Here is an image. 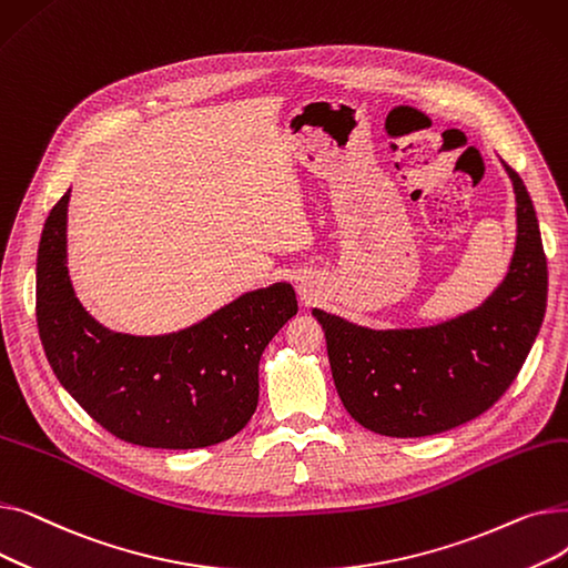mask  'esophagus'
<instances>
[{
    "mask_svg": "<svg viewBox=\"0 0 568 568\" xmlns=\"http://www.w3.org/2000/svg\"><path fill=\"white\" fill-rule=\"evenodd\" d=\"M300 294H302V300H306L308 304H311V300H313V296H315L308 283H302V285H300Z\"/></svg>",
    "mask_w": 568,
    "mask_h": 568,
    "instance_id": "obj_1",
    "label": "esophagus"
}]
</instances>
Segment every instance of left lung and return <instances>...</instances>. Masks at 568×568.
Returning <instances> with one entry per match:
<instances>
[{
    "label": "left lung",
    "mask_w": 568,
    "mask_h": 568,
    "mask_svg": "<svg viewBox=\"0 0 568 568\" xmlns=\"http://www.w3.org/2000/svg\"><path fill=\"white\" fill-rule=\"evenodd\" d=\"M516 193V251L488 300L414 329H368L313 308L338 396L354 422L389 437H426L467 424L509 389L546 315L548 266L531 197Z\"/></svg>",
    "instance_id": "left-lung-1"
}]
</instances>
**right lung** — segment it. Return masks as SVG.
Here are the masks:
<instances>
[{"label":"right lung","mask_w":568,"mask_h":568,"mask_svg":"<svg viewBox=\"0 0 568 568\" xmlns=\"http://www.w3.org/2000/svg\"><path fill=\"white\" fill-rule=\"evenodd\" d=\"M71 189L43 225L37 322L48 362L78 405L114 437L149 449H202L242 430L257 407L260 356L296 294L274 283L239 296L182 332H110L84 311L67 266Z\"/></svg>","instance_id":"right-lung-1"}]
</instances>
